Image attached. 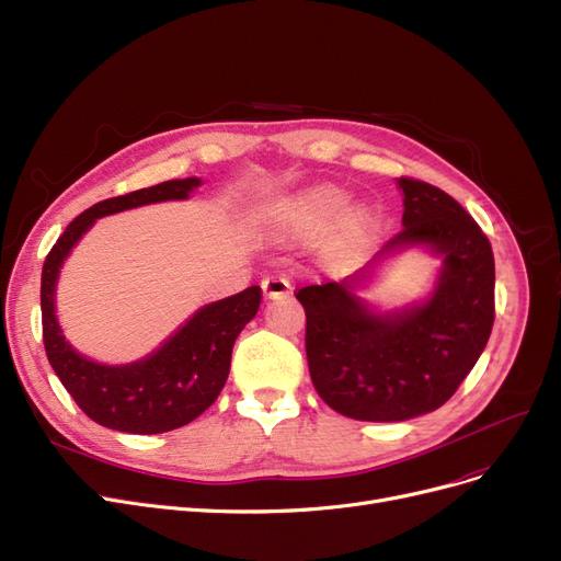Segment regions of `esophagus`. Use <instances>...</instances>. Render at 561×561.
<instances>
[{"instance_id": "34e87169", "label": "esophagus", "mask_w": 561, "mask_h": 561, "mask_svg": "<svg viewBox=\"0 0 561 561\" xmlns=\"http://www.w3.org/2000/svg\"><path fill=\"white\" fill-rule=\"evenodd\" d=\"M261 288H263V298L265 300H277V298H286L290 296V290H294V286H290V282L282 275H271L265 277L261 282Z\"/></svg>"}]
</instances>
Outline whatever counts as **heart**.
<instances>
[{
	"label": "heart",
	"instance_id": "heart-1",
	"mask_svg": "<svg viewBox=\"0 0 561 561\" xmlns=\"http://www.w3.org/2000/svg\"><path fill=\"white\" fill-rule=\"evenodd\" d=\"M348 194L334 185H316L296 199H290L282 213L284 229L294 236H313L333 220L325 250L334 259H351L367 248L376 231V217L367 208L346 210Z\"/></svg>",
	"mask_w": 561,
	"mask_h": 561
}]
</instances>
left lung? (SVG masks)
<instances>
[{"instance_id":"left-lung-1","label":"left lung","mask_w":561,"mask_h":561,"mask_svg":"<svg viewBox=\"0 0 561 561\" xmlns=\"http://www.w3.org/2000/svg\"><path fill=\"white\" fill-rule=\"evenodd\" d=\"M399 185L403 229L387 248L426 242L445 254L433 298L397 316H374L348 284L296 288L316 392L362 422H401L447 403L495 321V259L481 227L445 190L410 176Z\"/></svg>"}]
</instances>
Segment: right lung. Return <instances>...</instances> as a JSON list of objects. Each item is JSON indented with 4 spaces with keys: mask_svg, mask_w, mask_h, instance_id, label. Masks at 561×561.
Masks as SVG:
<instances>
[{
    "mask_svg": "<svg viewBox=\"0 0 561 561\" xmlns=\"http://www.w3.org/2000/svg\"><path fill=\"white\" fill-rule=\"evenodd\" d=\"M199 179L164 181L93 204L72 220L47 252L41 275L43 346L68 394L95 424L153 435L197 420L220 397L229 378L236 336L259 311L261 288L250 286L231 298L199 309L167 344L126 367H105L78 355L55 319V284L61 261L80 236L103 215L167 199H185Z\"/></svg>",
    "mask_w": 561,
    "mask_h": 561,
    "instance_id": "1",
    "label": "right lung"
}]
</instances>
